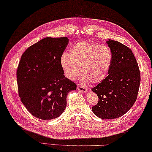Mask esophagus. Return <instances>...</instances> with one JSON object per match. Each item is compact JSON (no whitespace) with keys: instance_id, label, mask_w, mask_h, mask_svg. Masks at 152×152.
<instances>
[{"instance_id":"1","label":"esophagus","mask_w":152,"mask_h":152,"mask_svg":"<svg viewBox=\"0 0 152 152\" xmlns=\"http://www.w3.org/2000/svg\"><path fill=\"white\" fill-rule=\"evenodd\" d=\"M77 89H78V91H81V92H85V93L87 92V89H86V88L85 87V86H82V85H78V86H77Z\"/></svg>"}]
</instances>
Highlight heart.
Masks as SVG:
<instances>
[{
	"mask_svg": "<svg viewBox=\"0 0 152 152\" xmlns=\"http://www.w3.org/2000/svg\"><path fill=\"white\" fill-rule=\"evenodd\" d=\"M64 75L74 80L80 74L85 80L96 84L102 82L109 74L113 62V53L107 45L82 41L72 45L70 52L60 57Z\"/></svg>",
	"mask_w": 152,
	"mask_h": 152,
	"instance_id": "1",
	"label": "heart"
}]
</instances>
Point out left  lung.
Wrapping results in <instances>:
<instances>
[{"label":"left lung","instance_id":"left-lung-1","mask_svg":"<svg viewBox=\"0 0 152 152\" xmlns=\"http://www.w3.org/2000/svg\"><path fill=\"white\" fill-rule=\"evenodd\" d=\"M107 43L112 50L113 62L108 76L92 88L99 98L92 111L100 118L114 119L126 113L135 102L141 74L130 48L112 40Z\"/></svg>","mask_w":152,"mask_h":152}]
</instances>
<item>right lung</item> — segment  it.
<instances>
[{"label": "right lung", "instance_id": "add662e5", "mask_svg": "<svg viewBox=\"0 0 152 152\" xmlns=\"http://www.w3.org/2000/svg\"><path fill=\"white\" fill-rule=\"evenodd\" d=\"M67 37H47L29 47L17 69L18 93L29 112L41 120L59 117L66 107V97L76 85L64 75L60 57Z\"/></svg>", "mask_w": 152, "mask_h": 152}]
</instances>
